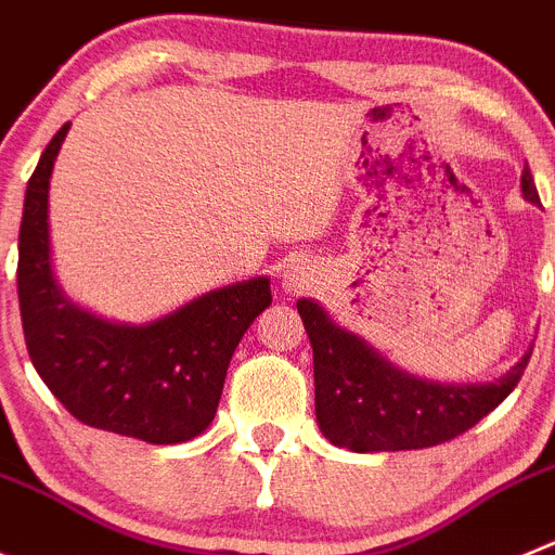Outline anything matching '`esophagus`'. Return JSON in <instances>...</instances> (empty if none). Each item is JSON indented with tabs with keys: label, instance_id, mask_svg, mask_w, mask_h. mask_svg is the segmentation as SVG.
<instances>
[{
	"label": "esophagus",
	"instance_id": "obj_1",
	"mask_svg": "<svg viewBox=\"0 0 555 555\" xmlns=\"http://www.w3.org/2000/svg\"><path fill=\"white\" fill-rule=\"evenodd\" d=\"M282 284L289 296H298V293H304V289L309 287V273L304 271L301 266H293V268H287V273H284Z\"/></svg>",
	"mask_w": 555,
	"mask_h": 555
}]
</instances>
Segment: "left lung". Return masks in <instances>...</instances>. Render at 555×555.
<instances>
[{
    "label": "left lung",
    "mask_w": 555,
    "mask_h": 555,
    "mask_svg": "<svg viewBox=\"0 0 555 555\" xmlns=\"http://www.w3.org/2000/svg\"><path fill=\"white\" fill-rule=\"evenodd\" d=\"M522 193L539 204L531 168H522ZM312 343L314 414L334 446L357 453L417 451L459 437L483 421L517 387L531 351L492 384H434L384 362L357 334L334 326L314 301H298Z\"/></svg>",
    "instance_id": "obj_1"
}]
</instances>
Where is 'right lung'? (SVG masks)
Instances as JSON below:
<instances>
[{"label": "right lung", "mask_w": 555, "mask_h": 555, "mask_svg": "<svg viewBox=\"0 0 555 555\" xmlns=\"http://www.w3.org/2000/svg\"><path fill=\"white\" fill-rule=\"evenodd\" d=\"M60 127L27 182L18 229V307L38 376L79 423L152 446L198 437L216 417L229 359L271 282L212 289L149 326L99 321L63 298L49 262V177L66 138Z\"/></svg>", "instance_id": "right-lung-1"}]
</instances>
